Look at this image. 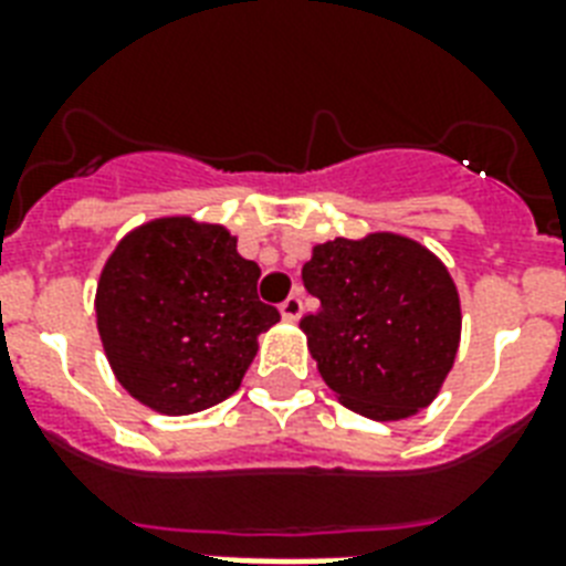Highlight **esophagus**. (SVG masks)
I'll list each match as a JSON object with an SVG mask.
<instances>
[{
  "instance_id": "1",
  "label": "esophagus",
  "mask_w": 566,
  "mask_h": 566,
  "mask_svg": "<svg viewBox=\"0 0 566 566\" xmlns=\"http://www.w3.org/2000/svg\"><path fill=\"white\" fill-rule=\"evenodd\" d=\"M279 311H282V317L287 319V323H293V319H300L302 314V300L300 296H287V300L279 305Z\"/></svg>"
}]
</instances>
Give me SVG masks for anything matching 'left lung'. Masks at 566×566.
Listing matches in <instances>:
<instances>
[{
  "label": "left lung",
  "mask_w": 566,
  "mask_h": 566,
  "mask_svg": "<svg viewBox=\"0 0 566 566\" xmlns=\"http://www.w3.org/2000/svg\"><path fill=\"white\" fill-rule=\"evenodd\" d=\"M302 282L319 311L300 328L349 411L390 422L429 408L461 340V302L438 255L394 231L335 238L311 249Z\"/></svg>",
  "instance_id": "left-lung-1"
}]
</instances>
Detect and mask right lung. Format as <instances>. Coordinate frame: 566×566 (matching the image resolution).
I'll return each instance as SVG.
<instances>
[{
  "mask_svg": "<svg viewBox=\"0 0 566 566\" xmlns=\"http://www.w3.org/2000/svg\"><path fill=\"white\" fill-rule=\"evenodd\" d=\"M261 266L217 222L158 217L119 240L96 284V328L117 381L167 417L229 399L279 311Z\"/></svg>",
  "mask_w": 566,
  "mask_h": 566,
  "instance_id": "1",
  "label": "right lung"
}]
</instances>
